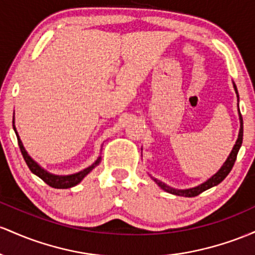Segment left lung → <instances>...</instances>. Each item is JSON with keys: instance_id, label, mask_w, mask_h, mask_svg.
Returning a JSON list of instances; mask_svg holds the SVG:
<instances>
[{"instance_id": "obj_1", "label": "left lung", "mask_w": 255, "mask_h": 255, "mask_svg": "<svg viewBox=\"0 0 255 255\" xmlns=\"http://www.w3.org/2000/svg\"><path fill=\"white\" fill-rule=\"evenodd\" d=\"M234 88H235V91L237 94V89H236V85L234 84ZM237 97H239V94H237ZM240 111V110H239ZM240 122H241V128H240V133H239V138H237L236 141V144L234 145L233 150H231L230 155H229V158L227 159V161L224 162V165L220 167V170L217 172L214 176L211 177L208 181H206L205 183H202V184L197 185L195 188H191V189H185V190H178V189H174V188H171L168 187V185H166L165 183L160 182L159 179L154 178V177H151V178L154 179V182L156 183V184L159 185L160 188H161L162 190L167 191V193H171L173 194V195H178V196H185V197H193V196H197L199 194H201L202 191L210 189V188L214 187V185L219 184L220 182L223 181V179L225 178V177L228 176L229 172L231 171V168H233L234 164H235L236 161V158H237V153H239L240 150V147H241L242 144V138H243V120H242V116L241 113H240Z\"/></svg>"}]
</instances>
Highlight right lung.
Wrapping results in <instances>:
<instances>
[{
  "instance_id": "1",
  "label": "right lung",
  "mask_w": 255,
  "mask_h": 255,
  "mask_svg": "<svg viewBox=\"0 0 255 255\" xmlns=\"http://www.w3.org/2000/svg\"><path fill=\"white\" fill-rule=\"evenodd\" d=\"M13 128H14V131H15L16 137H18V144H19L20 151H21L22 156H24L25 162H26V165L28 166V168L31 170V172L35 173L36 176H38L43 182L47 183V184L51 188H56V189H67V188L74 187V185L78 184V183L81 182L82 179L84 178V177L87 176V174L89 173L90 171L93 170V168L95 167V166L100 162V158H99L95 161V164L89 166V167L84 168V170L81 171V172L70 174V176H55V174H51L49 172H47V171L43 170L41 166L37 164L35 160L31 159L30 155H28V154L26 153L24 145H22L21 141H20L18 132H16V130H15V127H14V119H13Z\"/></svg>"
}]
</instances>
